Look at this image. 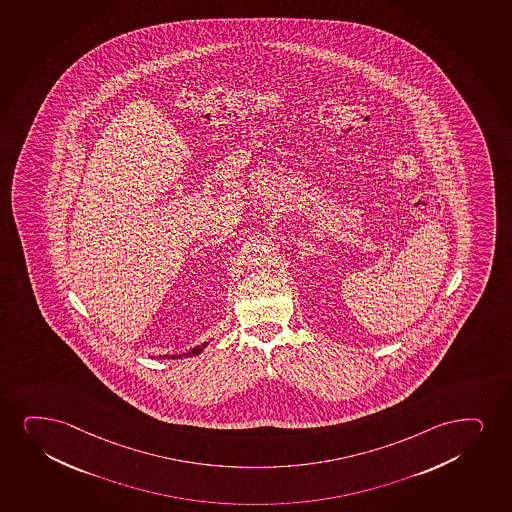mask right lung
I'll use <instances>...</instances> for the list:
<instances>
[{
  "mask_svg": "<svg viewBox=\"0 0 512 512\" xmlns=\"http://www.w3.org/2000/svg\"><path fill=\"white\" fill-rule=\"evenodd\" d=\"M207 345H209V341H203L202 345H196L195 348H191V350L184 352V354L158 355V359H183V357H195V355L202 354L203 350L207 348Z\"/></svg>",
  "mask_w": 512,
  "mask_h": 512,
  "instance_id": "right-lung-1",
  "label": "right lung"
}]
</instances>
